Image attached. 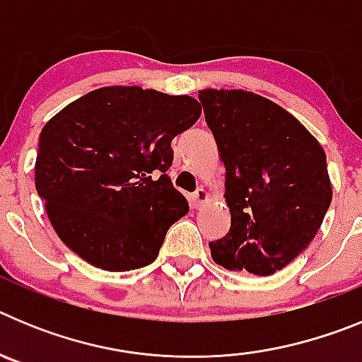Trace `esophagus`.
<instances>
[{"label":"esophagus","mask_w":362,"mask_h":362,"mask_svg":"<svg viewBox=\"0 0 362 362\" xmlns=\"http://www.w3.org/2000/svg\"><path fill=\"white\" fill-rule=\"evenodd\" d=\"M206 201H209V192L204 190V188H197V190L192 194V206H194V209L199 210Z\"/></svg>","instance_id":"esophagus-1"}]
</instances>
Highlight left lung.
I'll list each match as a JSON object with an SVG mask.
<instances>
[{
  "instance_id": "obj_1",
  "label": "left lung",
  "mask_w": 362,
  "mask_h": 362,
  "mask_svg": "<svg viewBox=\"0 0 362 362\" xmlns=\"http://www.w3.org/2000/svg\"><path fill=\"white\" fill-rule=\"evenodd\" d=\"M226 168L232 223L209 243L226 270L272 276L310 245L332 203L326 153L288 112L245 90L199 92Z\"/></svg>"
}]
</instances>
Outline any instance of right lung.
Segmentation results:
<instances>
[{
  "mask_svg": "<svg viewBox=\"0 0 362 362\" xmlns=\"http://www.w3.org/2000/svg\"><path fill=\"white\" fill-rule=\"evenodd\" d=\"M199 116L190 95L105 86L45 124L36 190L70 250L108 272L156 261L168 228L188 212L166 174L172 139Z\"/></svg>",
  "mask_w": 362,
  "mask_h": 362,
  "instance_id": "1",
  "label": "right lung"
}]
</instances>
